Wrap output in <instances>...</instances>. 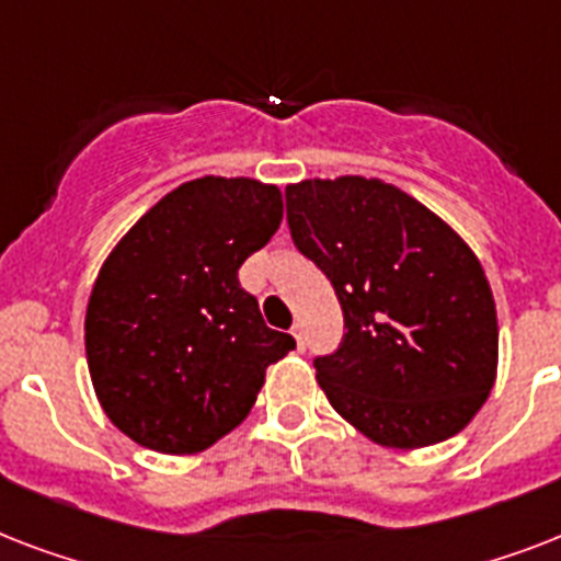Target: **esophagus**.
Here are the masks:
<instances>
[{"label": "esophagus", "mask_w": 561, "mask_h": 561, "mask_svg": "<svg viewBox=\"0 0 561 561\" xmlns=\"http://www.w3.org/2000/svg\"><path fill=\"white\" fill-rule=\"evenodd\" d=\"M290 334H294V341H297V350H306V325L294 323V329H290Z\"/></svg>", "instance_id": "34e87169"}]
</instances>
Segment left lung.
I'll return each instance as SVG.
<instances>
[{"mask_svg": "<svg viewBox=\"0 0 561 561\" xmlns=\"http://www.w3.org/2000/svg\"><path fill=\"white\" fill-rule=\"evenodd\" d=\"M299 253L334 285L343 343L317 358L325 399L383 448L460 434L497 375V314L483 264L439 215L375 178L285 188Z\"/></svg>", "mask_w": 561, "mask_h": 561, "instance_id": "1", "label": "left lung"}]
</instances>
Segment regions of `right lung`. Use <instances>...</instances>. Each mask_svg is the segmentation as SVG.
Masks as SVG:
<instances>
[{"label":"right lung","instance_id":"right-lung-1","mask_svg":"<svg viewBox=\"0 0 561 561\" xmlns=\"http://www.w3.org/2000/svg\"><path fill=\"white\" fill-rule=\"evenodd\" d=\"M282 224V192L250 178L188 180L127 229L92 285L83 343L107 419L136 445L197 454L253 410L297 343L267 329L238 267Z\"/></svg>","mask_w":561,"mask_h":561}]
</instances>
